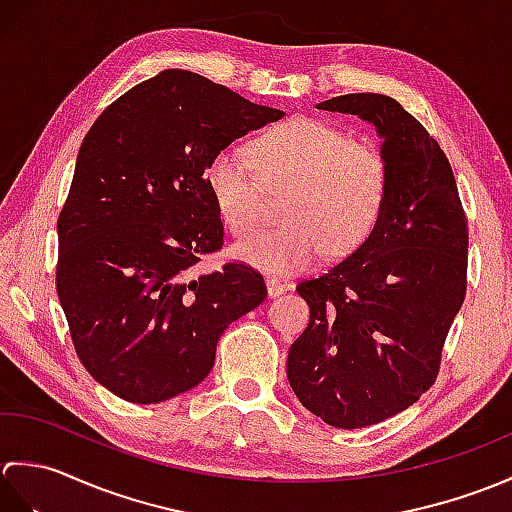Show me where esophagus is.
<instances>
[{"label": "esophagus", "mask_w": 512, "mask_h": 512, "mask_svg": "<svg viewBox=\"0 0 512 512\" xmlns=\"http://www.w3.org/2000/svg\"><path fill=\"white\" fill-rule=\"evenodd\" d=\"M266 286H268V297H270V299L284 295V292L290 288V284H286V281H279V279H275V277H268V279H266Z\"/></svg>", "instance_id": "1"}]
</instances>
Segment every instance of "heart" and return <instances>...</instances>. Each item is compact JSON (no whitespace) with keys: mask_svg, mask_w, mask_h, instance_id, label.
<instances>
[{"mask_svg":"<svg viewBox=\"0 0 512 512\" xmlns=\"http://www.w3.org/2000/svg\"><path fill=\"white\" fill-rule=\"evenodd\" d=\"M206 187L237 237L262 224L266 192L286 193V224L235 244L233 253L268 275H297L328 253L345 257L372 235L389 191L387 158L319 118L297 116L250 145L217 151Z\"/></svg>","mask_w":512,"mask_h":512,"instance_id":"heart-1","label":"heart"}]
</instances>
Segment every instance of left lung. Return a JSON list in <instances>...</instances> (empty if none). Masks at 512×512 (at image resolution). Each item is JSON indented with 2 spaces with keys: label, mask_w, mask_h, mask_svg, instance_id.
Returning <instances> with one entry per match:
<instances>
[{
  "label": "left lung",
  "mask_w": 512,
  "mask_h": 512,
  "mask_svg": "<svg viewBox=\"0 0 512 512\" xmlns=\"http://www.w3.org/2000/svg\"><path fill=\"white\" fill-rule=\"evenodd\" d=\"M317 107L376 127L389 191L372 235L297 286L310 323L290 347L288 380L330 427L361 429L405 411L436 383L466 295L469 228L449 158L396 99L343 94Z\"/></svg>",
  "instance_id": "1"
}]
</instances>
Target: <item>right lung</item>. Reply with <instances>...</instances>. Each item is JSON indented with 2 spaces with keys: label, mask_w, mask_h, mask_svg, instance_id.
Masks as SVG:
<instances>
[{
  "label": "right lung",
  "mask_w": 512,
  "mask_h": 512,
  "mask_svg": "<svg viewBox=\"0 0 512 512\" xmlns=\"http://www.w3.org/2000/svg\"><path fill=\"white\" fill-rule=\"evenodd\" d=\"M281 110L187 70L138 83L96 118L59 213L57 292L79 361L118 398L154 405L209 376L222 332L266 299L264 277L224 264L206 187L217 151Z\"/></svg>",
  "instance_id": "1"
}]
</instances>
